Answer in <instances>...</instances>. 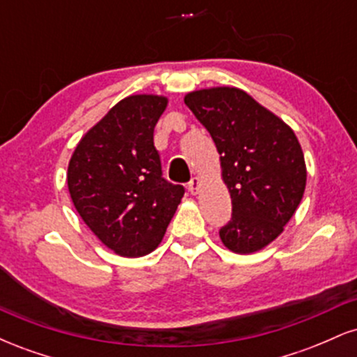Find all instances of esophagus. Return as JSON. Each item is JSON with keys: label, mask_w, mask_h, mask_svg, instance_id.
Here are the masks:
<instances>
[{"label": "esophagus", "mask_w": 357, "mask_h": 357, "mask_svg": "<svg viewBox=\"0 0 357 357\" xmlns=\"http://www.w3.org/2000/svg\"><path fill=\"white\" fill-rule=\"evenodd\" d=\"M188 191L191 192V195H196V192L199 191V178H191L190 183H188Z\"/></svg>", "instance_id": "1"}]
</instances>
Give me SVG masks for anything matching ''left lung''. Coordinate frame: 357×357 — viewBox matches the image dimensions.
<instances>
[{
	"instance_id": "8db88e82",
	"label": "left lung",
	"mask_w": 357,
	"mask_h": 357,
	"mask_svg": "<svg viewBox=\"0 0 357 357\" xmlns=\"http://www.w3.org/2000/svg\"><path fill=\"white\" fill-rule=\"evenodd\" d=\"M184 104L215 141L231 196V220L221 227V241L241 255L267 247L284 231L305 191L304 153L296 134L235 87L195 90Z\"/></svg>"
}]
</instances>
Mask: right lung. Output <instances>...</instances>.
Instances as JSON below:
<instances>
[{"label":"right lung","instance_id":"1","mask_svg":"<svg viewBox=\"0 0 357 357\" xmlns=\"http://www.w3.org/2000/svg\"><path fill=\"white\" fill-rule=\"evenodd\" d=\"M161 96H130L80 139L68 162L72 202L85 225L121 257L158 248L181 203L184 188L162 178L154 127Z\"/></svg>","mask_w":357,"mask_h":357}]
</instances>
